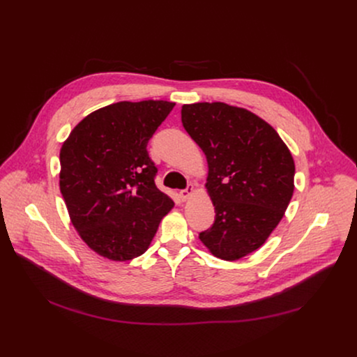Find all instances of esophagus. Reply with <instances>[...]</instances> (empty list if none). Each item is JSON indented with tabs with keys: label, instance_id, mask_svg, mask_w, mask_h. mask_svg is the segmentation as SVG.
Instances as JSON below:
<instances>
[{
	"label": "esophagus",
	"instance_id": "1",
	"mask_svg": "<svg viewBox=\"0 0 357 357\" xmlns=\"http://www.w3.org/2000/svg\"><path fill=\"white\" fill-rule=\"evenodd\" d=\"M196 192V189H195V186L193 185H189L186 189H183V190H181L179 192V195H181V197H182V200H188L193 193Z\"/></svg>",
	"mask_w": 357,
	"mask_h": 357
}]
</instances>
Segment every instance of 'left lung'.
Wrapping results in <instances>:
<instances>
[{
	"label": "left lung",
	"instance_id": "obj_1",
	"mask_svg": "<svg viewBox=\"0 0 357 357\" xmlns=\"http://www.w3.org/2000/svg\"><path fill=\"white\" fill-rule=\"evenodd\" d=\"M182 124L208 161L213 226L199 234L215 257L236 261L260 248L294 193L295 164L278 132L243 107L183 105Z\"/></svg>",
	"mask_w": 357,
	"mask_h": 357
}]
</instances>
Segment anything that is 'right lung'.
<instances>
[{
    "instance_id": "obj_1",
    "label": "right lung",
    "mask_w": 357,
    "mask_h": 357,
    "mask_svg": "<svg viewBox=\"0 0 357 357\" xmlns=\"http://www.w3.org/2000/svg\"><path fill=\"white\" fill-rule=\"evenodd\" d=\"M174 106L165 100L119 101L86 116L62 144L59 188L70 222L101 257H139L175 205L157 188V168L146 152Z\"/></svg>"
}]
</instances>
